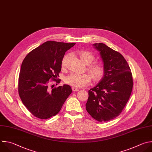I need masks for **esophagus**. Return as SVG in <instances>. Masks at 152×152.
Here are the masks:
<instances>
[{"instance_id":"obj_1","label":"esophagus","mask_w":152,"mask_h":152,"mask_svg":"<svg viewBox=\"0 0 152 152\" xmlns=\"http://www.w3.org/2000/svg\"><path fill=\"white\" fill-rule=\"evenodd\" d=\"M72 90L74 91V92H77V91H79V90H80L79 88H76V87H72Z\"/></svg>"}]
</instances>
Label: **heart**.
<instances>
[{
    "instance_id": "1",
    "label": "heart",
    "mask_w": 152,
    "mask_h": 152,
    "mask_svg": "<svg viewBox=\"0 0 152 152\" xmlns=\"http://www.w3.org/2000/svg\"><path fill=\"white\" fill-rule=\"evenodd\" d=\"M79 56L82 61L86 64H90L94 60V54L87 50H81L79 53ZM68 57V55L64 56L62 61V65L64 66L65 60ZM88 71L93 78L95 80H99L104 75V69L103 66L98 64H94L88 66ZM92 78L88 74H76L72 73L66 77L65 82L74 87H83L86 85H88L90 82Z\"/></svg>"
}]
</instances>
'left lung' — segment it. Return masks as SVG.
<instances>
[{"label": "left lung", "mask_w": 152, "mask_h": 152, "mask_svg": "<svg viewBox=\"0 0 152 152\" xmlns=\"http://www.w3.org/2000/svg\"><path fill=\"white\" fill-rule=\"evenodd\" d=\"M93 46L99 52L104 74L100 82L88 90L86 109L95 120L107 122L119 115L128 102L133 87L132 76L120 53L103 43Z\"/></svg>", "instance_id": "8db88e82"}]
</instances>
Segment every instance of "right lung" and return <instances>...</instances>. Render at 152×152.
Here are the masks:
<instances>
[{
    "instance_id": "add662e5",
    "label": "right lung",
    "mask_w": 152,
    "mask_h": 152,
    "mask_svg": "<svg viewBox=\"0 0 152 152\" xmlns=\"http://www.w3.org/2000/svg\"><path fill=\"white\" fill-rule=\"evenodd\" d=\"M75 43L47 41L30 51L23 60L18 78V94L28 110L34 116L47 119L56 115L72 92L64 84L51 89L50 79L56 80L62 69L65 53Z\"/></svg>"
}]
</instances>
